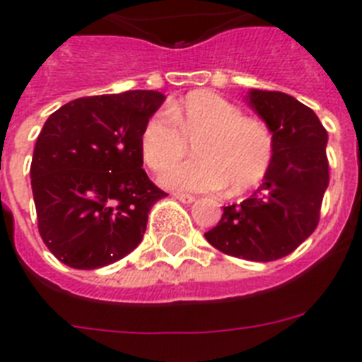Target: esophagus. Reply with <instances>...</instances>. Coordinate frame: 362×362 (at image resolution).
Masks as SVG:
<instances>
[{"instance_id":"obj_1","label":"esophagus","mask_w":362,"mask_h":362,"mask_svg":"<svg viewBox=\"0 0 362 362\" xmlns=\"http://www.w3.org/2000/svg\"><path fill=\"white\" fill-rule=\"evenodd\" d=\"M174 197L177 201H181V203H185V204H190V203H194V201H196V197L194 196H190V194H174Z\"/></svg>"}]
</instances>
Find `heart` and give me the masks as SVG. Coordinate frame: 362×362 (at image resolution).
I'll return each instance as SVG.
<instances>
[{
    "instance_id": "heart-1",
    "label": "heart",
    "mask_w": 362,
    "mask_h": 362,
    "mask_svg": "<svg viewBox=\"0 0 362 362\" xmlns=\"http://www.w3.org/2000/svg\"><path fill=\"white\" fill-rule=\"evenodd\" d=\"M194 143L198 158L171 165ZM139 148L150 170L163 172L161 183L181 192H217L230 187L245 194L257 187L270 170L276 152L268 124L245 117L243 110L209 90L192 92L166 112L146 119Z\"/></svg>"
}]
</instances>
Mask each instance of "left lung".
<instances>
[{
    "mask_svg": "<svg viewBox=\"0 0 362 362\" xmlns=\"http://www.w3.org/2000/svg\"><path fill=\"white\" fill-rule=\"evenodd\" d=\"M248 105L274 134V161L261 187L225 206L204 238L223 254L267 263L292 254L317 228L330 181L328 134L312 108L284 92L250 90Z\"/></svg>",
    "mask_w": 362,
    "mask_h": 362,
    "instance_id": "1",
    "label": "left lung"
}]
</instances>
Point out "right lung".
<instances>
[{
  "label": "right lung",
  "instance_id": "right-lung-1",
  "mask_svg": "<svg viewBox=\"0 0 362 362\" xmlns=\"http://www.w3.org/2000/svg\"><path fill=\"white\" fill-rule=\"evenodd\" d=\"M165 101L156 90L74 99L45 121L30 165L43 243L62 263L94 270L136 248L165 192L143 170L139 136Z\"/></svg>",
  "mask_w": 362,
  "mask_h": 362
}]
</instances>
